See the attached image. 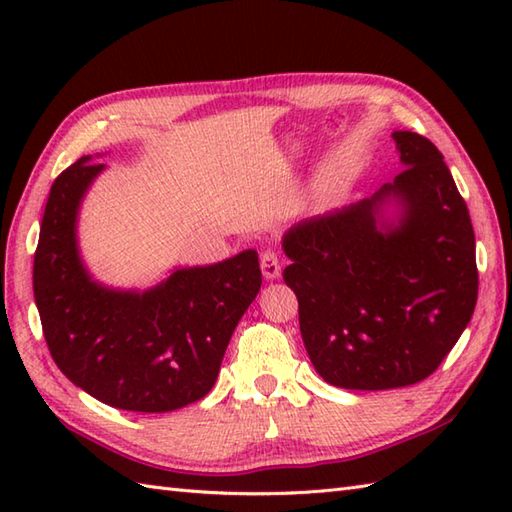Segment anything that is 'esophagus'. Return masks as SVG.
<instances>
[{
	"label": "esophagus",
	"instance_id": "1",
	"mask_svg": "<svg viewBox=\"0 0 512 512\" xmlns=\"http://www.w3.org/2000/svg\"><path fill=\"white\" fill-rule=\"evenodd\" d=\"M262 273L266 279H277L281 275V262L275 250H264L262 253Z\"/></svg>",
	"mask_w": 512,
	"mask_h": 512
}]
</instances>
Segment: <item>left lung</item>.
<instances>
[{"label": "left lung", "mask_w": 512, "mask_h": 512, "mask_svg": "<svg viewBox=\"0 0 512 512\" xmlns=\"http://www.w3.org/2000/svg\"><path fill=\"white\" fill-rule=\"evenodd\" d=\"M394 182L284 237V281L319 376L343 389H394L436 372L477 303L475 235L466 202L429 138L391 134ZM401 206L398 223L382 204Z\"/></svg>", "instance_id": "8db88e82"}]
</instances>
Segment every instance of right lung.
I'll list each match as a JSON object with an SVG mask.
<instances>
[{"instance_id": "right-lung-1", "label": "right lung", "mask_w": 512, "mask_h": 512, "mask_svg": "<svg viewBox=\"0 0 512 512\" xmlns=\"http://www.w3.org/2000/svg\"><path fill=\"white\" fill-rule=\"evenodd\" d=\"M105 165L83 156L52 182L32 268L54 363L105 405L162 413L198 402L220 374L235 325L262 288L255 250L180 268L145 292L92 281L76 246L81 198Z\"/></svg>"}]
</instances>
